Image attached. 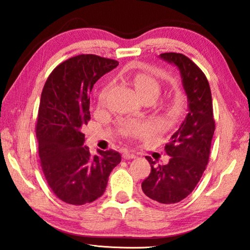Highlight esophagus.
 Segmentation results:
<instances>
[{"label":"esophagus","instance_id":"obj_1","mask_svg":"<svg viewBox=\"0 0 250 250\" xmlns=\"http://www.w3.org/2000/svg\"><path fill=\"white\" fill-rule=\"evenodd\" d=\"M122 156H124V159H125V160H130V159H135V158H137V155L133 154V153H130V152H128V151H125L124 154H122Z\"/></svg>","mask_w":250,"mask_h":250}]
</instances>
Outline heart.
Masks as SVG:
<instances>
[{
  "label": "heart",
  "instance_id": "b5f03b06",
  "mask_svg": "<svg viewBox=\"0 0 250 250\" xmlns=\"http://www.w3.org/2000/svg\"><path fill=\"white\" fill-rule=\"evenodd\" d=\"M131 83L134 86V89L137 91L140 98L145 97H151L152 99L155 100L160 95V83L156 79L151 77L150 75L146 74H137L131 78ZM104 91L100 96V100H104ZM147 131L146 125H131L125 129V134L132 135V137H138V135L145 134Z\"/></svg>",
  "mask_w": 250,
  "mask_h": 250
}]
</instances>
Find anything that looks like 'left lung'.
Listing matches in <instances>:
<instances>
[{
  "label": "left lung",
  "mask_w": 250,
  "mask_h": 250,
  "mask_svg": "<svg viewBox=\"0 0 250 250\" xmlns=\"http://www.w3.org/2000/svg\"><path fill=\"white\" fill-rule=\"evenodd\" d=\"M159 58L175 66L188 97V113L166 146L170 156L166 166H155L142 182V191L161 204H175L189 195L201 180L209 158L215 121L208 82L203 71L183 54L164 53Z\"/></svg>",
  "instance_id": "obj_1"
}]
</instances>
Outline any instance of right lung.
I'll return each instance as SVG.
<instances>
[{
  "mask_svg": "<svg viewBox=\"0 0 250 250\" xmlns=\"http://www.w3.org/2000/svg\"><path fill=\"white\" fill-rule=\"evenodd\" d=\"M118 65L96 55L71 57L53 70L42 91L36 125L42 168L55 195L67 204L99 198L121 162V154L113 150L91 155L82 132L90 119L92 87Z\"/></svg>",
  "mask_w": 250,
  "mask_h": 250,
  "instance_id": "add662e5",
  "label": "right lung"
}]
</instances>
